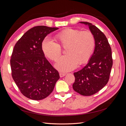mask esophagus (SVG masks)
Returning <instances> with one entry per match:
<instances>
[{
	"instance_id": "1",
	"label": "esophagus",
	"mask_w": 126,
	"mask_h": 126,
	"mask_svg": "<svg viewBox=\"0 0 126 126\" xmlns=\"http://www.w3.org/2000/svg\"><path fill=\"white\" fill-rule=\"evenodd\" d=\"M66 73H63V72H60L59 73V76L60 77H63L64 76H66Z\"/></svg>"
}]
</instances>
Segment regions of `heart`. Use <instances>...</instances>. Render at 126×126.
Segmentation results:
<instances>
[{
  "label": "heart",
  "instance_id": "1",
  "mask_svg": "<svg viewBox=\"0 0 126 126\" xmlns=\"http://www.w3.org/2000/svg\"><path fill=\"white\" fill-rule=\"evenodd\" d=\"M56 38L63 47L67 48V55L60 57L55 64L60 71H70L77 67L78 63H87L94 50L95 39L90 32L68 28L57 34ZM42 49L45 55L52 60H56L62 53L59 44L49 38L44 40Z\"/></svg>",
  "mask_w": 126,
  "mask_h": 126
}]
</instances>
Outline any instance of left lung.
<instances>
[{"label":"left lung","mask_w":126,"mask_h":126,"mask_svg":"<svg viewBox=\"0 0 126 126\" xmlns=\"http://www.w3.org/2000/svg\"><path fill=\"white\" fill-rule=\"evenodd\" d=\"M80 23L88 25L95 39L92 56L82 69L74 72V90L82 96H91L103 88L108 83L112 66L111 49L105 34L96 26L88 22Z\"/></svg>","instance_id":"8db88e82"}]
</instances>
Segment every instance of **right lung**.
I'll use <instances>...</instances> for the list:
<instances>
[{
	"mask_svg": "<svg viewBox=\"0 0 126 126\" xmlns=\"http://www.w3.org/2000/svg\"><path fill=\"white\" fill-rule=\"evenodd\" d=\"M57 29L45 26L34 27L14 46L10 59L11 75L21 93L30 99L40 100L48 97L60 78L42 49L45 38Z\"/></svg>",
	"mask_w": 126,
	"mask_h": 126,
	"instance_id": "right-lung-1",
	"label": "right lung"
}]
</instances>
